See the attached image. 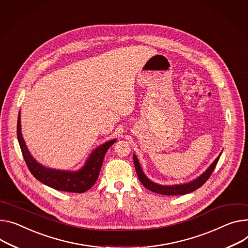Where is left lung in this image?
Listing matches in <instances>:
<instances>
[{"label": "left lung", "instance_id": "left-lung-1", "mask_svg": "<svg viewBox=\"0 0 248 248\" xmlns=\"http://www.w3.org/2000/svg\"><path fill=\"white\" fill-rule=\"evenodd\" d=\"M219 157L220 156H218L216 159V161L211 165V167H209L200 178H198L197 180L190 182L188 184L179 185V186H160V185L154 184L153 182H151L150 180H148L146 178V176L144 175L143 170L140 167V164H139L135 155L133 156V160H134V166H135V170H136L137 176L139 178V181L141 182V184L146 188L151 190V192H154V193H157V194H160V195L180 196V195H186V194H188V193H192V192H194V190H196L197 188L201 187L209 179V177L212 176L214 170H215V168H216V166H217V164L219 160Z\"/></svg>", "mask_w": 248, "mask_h": 248}]
</instances>
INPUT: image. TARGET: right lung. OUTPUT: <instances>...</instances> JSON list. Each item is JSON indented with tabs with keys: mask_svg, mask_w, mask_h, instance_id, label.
I'll return each instance as SVG.
<instances>
[{
	"mask_svg": "<svg viewBox=\"0 0 248 248\" xmlns=\"http://www.w3.org/2000/svg\"><path fill=\"white\" fill-rule=\"evenodd\" d=\"M16 135L17 140L20 143V147L25 159V162L32 176L42 182L43 184L58 190H63V192L69 193H84L88 190L97 181L101 166L103 163L104 156L107 150L115 143L116 140H111L102 146L98 147L90 155L85 166L75 173L62 172V170H55L43 167L39 163H36L31 156L28 151L25 141L23 139L21 133V119L20 113L17 117L16 125Z\"/></svg>",
	"mask_w": 248,
	"mask_h": 248,
	"instance_id": "add662e5",
	"label": "right lung"
}]
</instances>
